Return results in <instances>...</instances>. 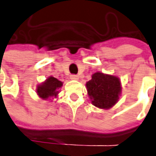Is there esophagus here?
<instances>
[{"label":"esophagus","mask_w":156,"mask_h":156,"mask_svg":"<svg viewBox=\"0 0 156 156\" xmlns=\"http://www.w3.org/2000/svg\"><path fill=\"white\" fill-rule=\"evenodd\" d=\"M70 78H71L72 80H78V75H74V74H73V75H71V76H70Z\"/></svg>","instance_id":"esophagus-1"}]
</instances>
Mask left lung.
<instances>
[{"label": "left lung", "instance_id": "obj_1", "mask_svg": "<svg viewBox=\"0 0 156 156\" xmlns=\"http://www.w3.org/2000/svg\"><path fill=\"white\" fill-rule=\"evenodd\" d=\"M88 96L94 106L109 109L118 102L121 94V83L118 77L97 72L86 83Z\"/></svg>", "mask_w": 156, "mask_h": 156}]
</instances>
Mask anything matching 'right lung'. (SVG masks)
Instances as JSON below:
<instances>
[{
	"label": "right lung",
	"mask_w": 156,
	"mask_h": 156,
	"mask_svg": "<svg viewBox=\"0 0 156 156\" xmlns=\"http://www.w3.org/2000/svg\"><path fill=\"white\" fill-rule=\"evenodd\" d=\"M63 85V83L49 76L47 79L37 86V94L42 100H50L51 98H56L60 92V89Z\"/></svg>",
	"instance_id": "add662e5"
}]
</instances>
